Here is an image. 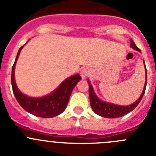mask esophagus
<instances>
[{
  "instance_id": "obj_1",
  "label": "esophagus",
  "mask_w": 156,
  "mask_h": 156,
  "mask_svg": "<svg viewBox=\"0 0 156 156\" xmlns=\"http://www.w3.org/2000/svg\"><path fill=\"white\" fill-rule=\"evenodd\" d=\"M89 74H90V71L87 69H83L80 71V76L82 77V79H85Z\"/></svg>"
}]
</instances>
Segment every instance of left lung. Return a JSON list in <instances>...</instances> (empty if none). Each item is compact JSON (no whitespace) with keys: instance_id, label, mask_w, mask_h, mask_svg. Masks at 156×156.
Returning a JSON list of instances; mask_svg holds the SVG:
<instances>
[{"instance_id":"1","label":"left lung","mask_w":156,"mask_h":156,"mask_svg":"<svg viewBox=\"0 0 156 156\" xmlns=\"http://www.w3.org/2000/svg\"><path fill=\"white\" fill-rule=\"evenodd\" d=\"M130 47L135 50L140 51V49L136 46L133 40L130 41ZM145 66V64H144ZM145 75H146V81L145 84H144V89H143L142 94H140V98L136 101L133 104L129 105L122 106V105H114L112 103L105 102L101 101L96 96L94 91L93 90L91 84L89 81H87L88 84H89V96H90V104L91 106L92 109L94 110L95 113L98 114L100 116L105 117V118H118V117H121L122 115H126V114L129 113V112H131L132 110L134 109L137 106V105L140 103V100L142 99L144 94L145 92L146 89V84H147V69L145 67Z\"/></svg>"}]
</instances>
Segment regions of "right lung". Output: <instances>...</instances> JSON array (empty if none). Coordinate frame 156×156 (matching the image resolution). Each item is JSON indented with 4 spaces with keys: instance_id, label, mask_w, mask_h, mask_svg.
Returning a JSON list of instances; mask_svg holds the SVG:
<instances>
[{
    "instance_id": "right-lung-1",
    "label": "right lung",
    "mask_w": 156,
    "mask_h": 156,
    "mask_svg": "<svg viewBox=\"0 0 156 156\" xmlns=\"http://www.w3.org/2000/svg\"><path fill=\"white\" fill-rule=\"evenodd\" d=\"M23 46L19 48L16 61L12 66V86L14 95L23 108L36 116L42 118H51L57 116L66 109L72 91L77 83L81 80V76L79 74H76L69 77L65 80L60 86L55 90H54V92L44 97L31 98L23 94L16 86L14 73L16 62Z\"/></svg>"
}]
</instances>
